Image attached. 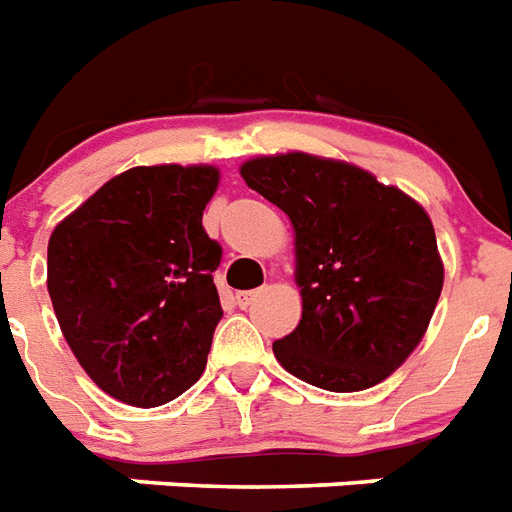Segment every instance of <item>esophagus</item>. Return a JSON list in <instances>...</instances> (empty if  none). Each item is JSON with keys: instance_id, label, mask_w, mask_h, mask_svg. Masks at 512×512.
<instances>
[{"instance_id": "esophagus-1", "label": "esophagus", "mask_w": 512, "mask_h": 512, "mask_svg": "<svg viewBox=\"0 0 512 512\" xmlns=\"http://www.w3.org/2000/svg\"><path fill=\"white\" fill-rule=\"evenodd\" d=\"M259 296H261V290H245V293H237L235 296L237 306H240V309H248V306H251Z\"/></svg>"}]
</instances>
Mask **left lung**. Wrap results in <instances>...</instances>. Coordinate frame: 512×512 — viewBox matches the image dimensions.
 Returning <instances> with one entry per match:
<instances>
[{
	"mask_svg": "<svg viewBox=\"0 0 512 512\" xmlns=\"http://www.w3.org/2000/svg\"><path fill=\"white\" fill-rule=\"evenodd\" d=\"M245 185L285 211L301 322L272 343L290 375L335 394L378 386L423 341L444 285L431 216L354 163L259 155Z\"/></svg>",
	"mask_w": 512,
	"mask_h": 512,
	"instance_id": "left-lung-1",
	"label": "left lung"
}]
</instances>
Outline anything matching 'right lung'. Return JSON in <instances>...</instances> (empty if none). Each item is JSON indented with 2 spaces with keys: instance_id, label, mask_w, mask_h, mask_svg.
Segmentation results:
<instances>
[{
  "instance_id": "right-lung-1",
  "label": "right lung",
  "mask_w": 512,
  "mask_h": 512,
  "mask_svg": "<svg viewBox=\"0 0 512 512\" xmlns=\"http://www.w3.org/2000/svg\"><path fill=\"white\" fill-rule=\"evenodd\" d=\"M208 163L134 166L49 235L47 290L89 378L132 407L177 399L206 370L222 304V248L203 230Z\"/></svg>"
}]
</instances>
